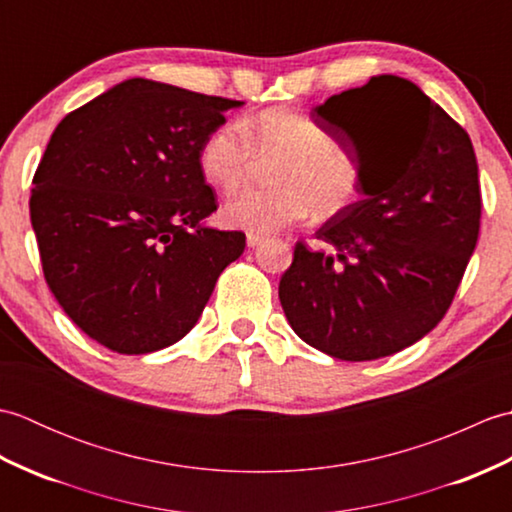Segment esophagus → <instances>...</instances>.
<instances>
[{
    "label": "esophagus",
    "mask_w": 512,
    "mask_h": 512,
    "mask_svg": "<svg viewBox=\"0 0 512 512\" xmlns=\"http://www.w3.org/2000/svg\"><path fill=\"white\" fill-rule=\"evenodd\" d=\"M264 239H266V235H262V233H248V235H246V242H248L250 248L264 244Z\"/></svg>",
    "instance_id": "esophagus-1"
}]
</instances>
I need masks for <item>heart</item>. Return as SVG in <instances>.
Segmentation results:
<instances>
[{
	"instance_id": "1",
	"label": "heart",
	"mask_w": 512,
	"mask_h": 512,
	"mask_svg": "<svg viewBox=\"0 0 512 512\" xmlns=\"http://www.w3.org/2000/svg\"><path fill=\"white\" fill-rule=\"evenodd\" d=\"M255 156H279L270 189H246L224 204V222L239 231L273 233L310 211L330 217L347 209L361 189L354 160L334 147L312 116L273 107L244 123L224 121L204 136L198 167L206 182L233 191Z\"/></svg>"
}]
</instances>
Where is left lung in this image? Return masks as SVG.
I'll use <instances>...</instances> for the list:
<instances>
[{"mask_svg":"<svg viewBox=\"0 0 512 512\" xmlns=\"http://www.w3.org/2000/svg\"><path fill=\"white\" fill-rule=\"evenodd\" d=\"M310 116L350 147L363 198L295 246L279 301L290 328L341 361H374L429 334L447 314L480 233L469 134L416 83L378 74Z\"/></svg>","mask_w":512,"mask_h":512,"instance_id":"8db88e82","label":"left lung"}]
</instances>
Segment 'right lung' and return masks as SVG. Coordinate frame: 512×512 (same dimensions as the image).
Wrapping results in <instances>:
<instances>
[{
  "label": "right lung",
  "mask_w": 512,
  "mask_h": 512,
  "mask_svg": "<svg viewBox=\"0 0 512 512\" xmlns=\"http://www.w3.org/2000/svg\"><path fill=\"white\" fill-rule=\"evenodd\" d=\"M244 101L127 79L54 129L30 195L43 275L79 328L118 354L178 343L246 235L215 231L204 136Z\"/></svg>",
  "instance_id": "right-lung-1"
}]
</instances>
